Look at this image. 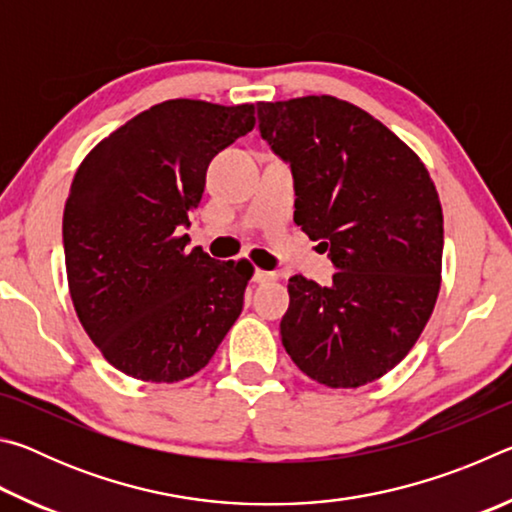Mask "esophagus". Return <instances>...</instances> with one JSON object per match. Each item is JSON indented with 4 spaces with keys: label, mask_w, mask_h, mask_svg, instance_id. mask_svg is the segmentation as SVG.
I'll list each match as a JSON object with an SVG mask.
<instances>
[{
    "label": "esophagus",
    "mask_w": 512,
    "mask_h": 512,
    "mask_svg": "<svg viewBox=\"0 0 512 512\" xmlns=\"http://www.w3.org/2000/svg\"><path fill=\"white\" fill-rule=\"evenodd\" d=\"M253 280L257 284H266V282H275L277 280V273H271V271H262V268H257Z\"/></svg>",
    "instance_id": "1"
}]
</instances>
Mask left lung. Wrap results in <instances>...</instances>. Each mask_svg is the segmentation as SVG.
<instances>
[{
	"instance_id": "8db88e82",
	"label": "left lung",
	"mask_w": 512,
	"mask_h": 512,
	"mask_svg": "<svg viewBox=\"0 0 512 512\" xmlns=\"http://www.w3.org/2000/svg\"><path fill=\"white\" fill-rule=\"evenodd\" d=\"M259 131L296 178V221L339 268L293 275L280 323L293 363L327 388L393 370L429 323L443 273V207L411 146L354 103L259 101Z\"/></svg>"
}]
</instances>
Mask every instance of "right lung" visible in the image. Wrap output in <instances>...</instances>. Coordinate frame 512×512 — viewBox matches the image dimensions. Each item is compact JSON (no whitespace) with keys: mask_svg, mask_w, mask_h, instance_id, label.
<instances>
[{"mask_svg":"<svg viewBox=\"0 0 512 512\" xmlns=\"http://www.w3.org/2000/svg\"><path fill=\"white\" fill-rule=\"evenodd\" d=\"M255 106L171 99L85 155L63 244L76 316L110 366L151 384L203 370L244 309L253 266L185 250L207 164L253 131Z\"/></svg>","mask_w":512,"mask_h":512,"instance_id":"1","label":"right lung"}]
</instances>
